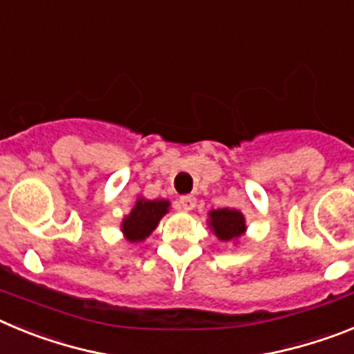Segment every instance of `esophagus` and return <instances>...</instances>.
Returning a JSON list of instances; mask_svg holds the SVG:
<instances>
[{"instance_id": "esophagus-1", "label": "esophagus", "mask_w": 354, "mask_h": 354, "mask_svg": "<svg viewBox=\"0 0 354 354\" xmlns=\"http://www.w3.org/2000/svg\"><path fill=\"white\" fill-rule=\"evenodd\" d=\"M179 205L183 211H193L196 207V198L192 195H186V196H180L179 200Z\"/></svg>"}]
</instances>
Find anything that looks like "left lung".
<instances>
[{"label":"left lung","mask_w":354,"mask_h":354,"mask_svg":"<svg viewBox=\"0 0 354 354\" xmlns=\"http://www.w3.org/2000/svg\"><path fill=\"white\" fill-rule=\"evenodd\" d=\"M207 225L211 232L223 243H237L246 232V218L237 209L223 207L207 212Z\"/></svg>","instance_id":"obj_1"}]
</instances>
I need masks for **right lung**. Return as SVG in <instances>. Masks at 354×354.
<instances>
[{
    "instance_id": "obj_1",
    "label": "right lung",
    "mask_w": 354,
    "mask_h": 354,
    "mask_svg": "<svg viewBox=\"0 0 354 354\" xmlns=\"http://www.w3.org/2000/svg\"><path fill=\"white\" fill-rule=\"evenodd\" d=\"M170 211V202L165 198L149 200L138 196L129 214L120 221V230L127 243H142L154 232L161 218Z\"/></svg>"
}]
</instances>
